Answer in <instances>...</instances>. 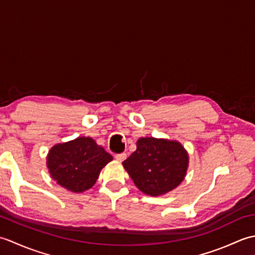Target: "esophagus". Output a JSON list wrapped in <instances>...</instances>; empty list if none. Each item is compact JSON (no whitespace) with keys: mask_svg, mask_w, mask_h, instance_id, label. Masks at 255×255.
<instances>
[{"mask_svg":"<svg viewBox=\"0 0 255 255\" xmlns=\"http://www.w3.org/2000/svg\"><path fill=\"white\" fill-rule=\"evenodd\" d=\"M126 158H127L126 153H118V154L115 155V159L119 162H123L124 160H126Z\"/></svg>","mask_w":255,"mask_h":255,"instance_id":"obj_1","label":"esophagus"}]
</instances>
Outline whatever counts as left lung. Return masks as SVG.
Listing matches in <instances>:
<instances>
[{"instance_id": "left-lung-1", "label": "left lung", "mask_w": 255, "mask_h": 255, "mask_svg": "<svg viewBox=\"0 0 255 255\" xmlns=\"http://www.w3.org/2000/svg\"><path fill=\"white\" fill-rule=\"evenodd\" d=\"M123 165L140 191L160 196L182 183L186 175L188 154L174 140L140 138L136 151Z\"/></svg>"}]
</instances>
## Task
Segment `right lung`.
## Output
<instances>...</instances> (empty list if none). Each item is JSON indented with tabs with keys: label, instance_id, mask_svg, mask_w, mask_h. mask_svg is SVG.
I'll return each mask as SVG.
<instances>
[{
	"label": "right lung",
	"instance_id": "add662e5",
	"mask_svg": "<svg viewBox=\"0 0 255 255\" xmlns=\"http://www.w3.org/2000/svg\"><path fill=\"white\" fill-rule=\"evenodd\" d=\"M113 156L90 137L58 143L47 155V167L59 185L82 193L94 185L101 170Z\"/></svg>",
	"mask_w": 255,
	"mask_h": 255
}]
</instances>
